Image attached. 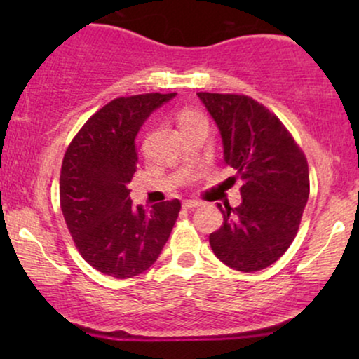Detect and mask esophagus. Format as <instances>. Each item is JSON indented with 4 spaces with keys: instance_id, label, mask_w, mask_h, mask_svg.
<instances>
[{
    "instance_id": "34e87169",
    "label": "esophagus",
    "mask_w": 359,
    "mask_h": 359,
    "mask_svg": "<svg viewBox=\"0 0 359 359\" xmlns=\"http://www.w3.org/2000/svg\"><path fill=\"white\" fill-rule=\"evenodd\" d=\"M199 205H201V201H196V199H184L183 201L184 209H194V208H199Z\"/></svg>"
}]
</instances>
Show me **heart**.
Wrapping results in <instances>:
<instances>
[{
  "label": "heart",
  "instance_id": "b5f03b06",
  "mask_svg": "<svg viewBox=\"0 0 359 359\" xmlns=\"http://www.w3.org/2000/svg\"><path fill=\"white\" fill-rule=\"evenodd\" d=\"M201 119H204V117L201 116V114H198V112L189 111V109H184V111L180 112V116H178V124H180L181 129H184V127H188L189 124H193V122L201 121Z\"/></svg>",
  "mask_w": 359,
  "mask_h": 359
}]
</instances>
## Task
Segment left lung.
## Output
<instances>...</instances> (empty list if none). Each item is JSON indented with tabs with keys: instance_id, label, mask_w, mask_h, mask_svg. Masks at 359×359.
<instances>
[{
	"instance_id": "obj_1",
	"label": "left lung",
	"mask_w": 359,
	"mask_h": 359,
	"mask_svg": "<svg viewBox=\"0 0 359 359\" xmlns=\"http://www.w3.org/2000/svg\"><path fill=\"white\" fill-rule=\"evenodd\" d=\"M222 137L225 165L240 175L242 203L219 204L224 224L210 248L243 273L268 268L296 237L309 199V166L291 134L252 97L198 93Z\"/></svg>"
}]
</instances>
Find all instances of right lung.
I'll return each instance as SVG.
<instances>
[{
	"label": "right lung",
	"instance_id": "right-lung-1",
	"mask_svg": "<svg viewBox=\"0 0 359 359\" xmlns=\"http://www.w3.org/2000/svg\"><path fill=\"white\" fill-rule=\"evenodd\" d=\"M176 93L117 97L86 121L63 156L60 205L81 257L116 279L144 273L160 257L178 219V199L132 205L135 137Z\"/></svg>",
	"mask_w": 359,
	"mask_h": 359
}]
</instances>
